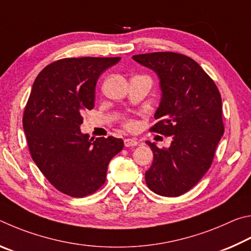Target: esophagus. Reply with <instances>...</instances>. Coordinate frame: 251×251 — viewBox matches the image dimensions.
I'll list each match as a JSON object with an SVG mask.
<instances>
[{"label":"esophagus","mask_w":251,"mask_h":251,"mask_svg":"<svg viewBox=\"0 0 251 251\" xmlns=\"http://www.w3.org/2000/svg\"><path fill=\"white\" fill-rule=\"evenodd\" d=\"M139 142L134 139H125V147L130 148V147H137Z\"/></svg>","instance_id":"1"}]
</instances>
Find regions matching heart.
Segmentation results:
<instances>
[{
  "label": "heart",
  "mask_w": 251,
  "mask_h": 251,
  "mask_svg": "<svg viewBox=\"0 0 251 251\" xmlns=\"http://www.w3.org/2000/svg\"><path fill=\"white\" fill-rule=\"evenodd\" d=\"M123 126L128 130H133L135 128V122L132 120V119H128L123 122Z\"/></svg>",
  "instance_id": "b5f03b06"
}]
</instances>
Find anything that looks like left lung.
Segmentation results:
<instances>
[{
	"instance_id": "left-lung-1",
	"label": "left lung",
	"mask_w": 251,
	"mask_h": 251,
	"mask_svg": "<svg viewBox=\"0 0 251 251\" xmlns=\"http://www.w3.org/2000/svg\"><path fill=\"white\" fill-rule=\"evenodd\" d=\"M160 78L162 99L151 132L172 137L169 149L147 142L153 163L146 172L155 194L176 197L190 191L207 172L224 134L222 97L216 83L191 57L173 51L134 55Z\"/></svg>"
}]
</instances>
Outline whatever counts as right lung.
<instances>
[{
    "label": "right lung",
    "instance_id": "obj_1",
    "mask_svg": "<svg viewBox=\"0 0 251 251\" xmlns=\"http://www.w3.org/2000/svg\"><path fill=\"white\" fill-rule=\"evenodd\" d=\"M120 57L63 58L47 65L33 83L23 114L32 159L57 191L72 197L94 194L103 185L108 164L122 139H89L79 126L95 107L97 80Z\"/></svg>",
    "mask_w": 251,
    "mask_h": 251
}]
</instances>
